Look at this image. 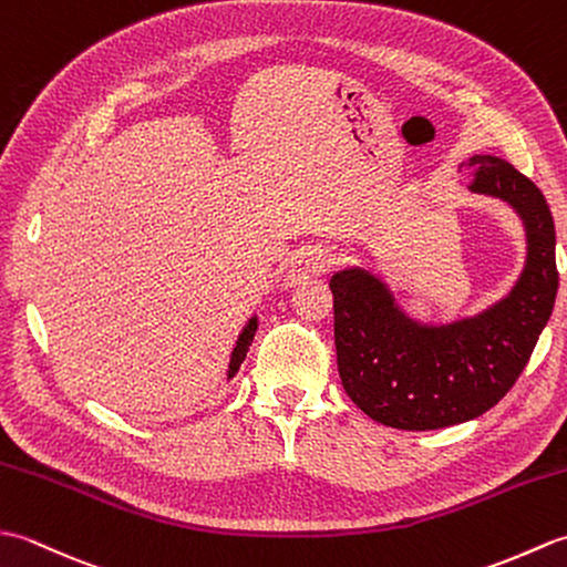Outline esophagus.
I'll list each match as a JSON object with an SVG mask.
<instances>
[{"instance_id": "1", "label": "esophagus", "mask_w": 567, "mask_h": 567, "mask_svg": "<svg viewBox=\"0 0 567 567\" xmlns=\"http://www.w3.org/2000/svg\"><path fill=\"white\" fill-rule=\"evenodd\" d=\"M329 265H331V258H329L327 250L307 248L295 258L292 268H290V280L297 282V280H302V277H309V275H321V272L329 270Z\"/></svg>"}]
</instances>
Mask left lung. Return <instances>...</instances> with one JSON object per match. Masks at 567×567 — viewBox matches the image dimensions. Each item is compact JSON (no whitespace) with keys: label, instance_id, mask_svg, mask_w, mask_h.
Segmentation results:
<instances>
[{"label":"left lung","instance_id":"1","mask_svg":"<svg viewBox=\"0 0 567 567\" xmlns=\"http://www.w3.org/2000/svg\"><path fill=\"white\" fill-rule=\"evenodd\" d=\"M467 165L477 167L470 189L509 202L526 224V268L509 297L475 319L429 329L365 270L329 282L343 390L384 426L431 431L485 414L519 380L556 305V226L544 192L495 155Z\"/></svg>","mask_w":567,"mask_h":567}]
</instances>
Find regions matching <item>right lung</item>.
Instances as JSON below:
<instances>
[{
    "label": "right lung",
    "instance_id": "right-lung-1",
    "mask_svg": "<svg viewBox=\"0 0 567 567\" xmlns=\"http://www.w3.org/2000/svg\"><path fill=\"white\" fill-rule=\"evenodd\" d=\"M256 329H258L256 319H250L248 327L244 329V333H240V339H238V343H236V348H234L231 365H228V378H234L236 372H238V368H240V363H244V358H246V353H248V346H250V341H252V336H256Z\"/></svg>",
    "mask_w": 567,
    "mask_h": 567
}]
</instances>
